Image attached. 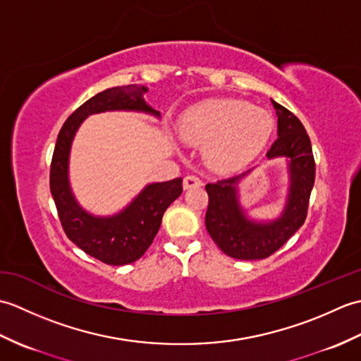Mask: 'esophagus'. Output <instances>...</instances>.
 <instances>
[{"mask_svg":"<svg viewBox=\"0 0 361 361\" xmlns=\"http://www.w3.org/2000/svg\"><path fill=\"white\" fill-rule=\"evenodd\" d=\"M200 186H202V180L195 175H188V176H185V180H183V188H185L186 190L192 189V188H200Z\"/></svg>","mask_w":361,"mask_h":361,"instance_id":"1","label":"esophagus"}]
</instances>
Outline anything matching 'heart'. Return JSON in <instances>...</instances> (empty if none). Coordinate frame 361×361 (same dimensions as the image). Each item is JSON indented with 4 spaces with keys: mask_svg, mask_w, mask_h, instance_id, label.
<instances>
[{
    "mask_svg": "<svg viewBox=\"0 0 361 361\" xmlns=\"http://www.w3.org/2000/svg\"><path fill=\"white\" fill-rule=\"evenodd\" d=\"M178 130L186 142L204 144L203 158L211 169L231 172L250 163L265 147L274 119L250 102L214 99L183 113Z\"/></svg>",
    "mask_w": 361,
    "mask_h": 361,
    "instance_id": "b5f03b06",
    "label": "heart"
}]
</instances>
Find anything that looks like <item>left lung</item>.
Returning <instances> with one entry per match:
<instances>
[{"label": "left lung", "mask_w": 361, "mask_h": 361, "mask_svg": "<svg viewBox=\"0 0 361 361\" xmlns=\"http://www.w3.org/2000/svg\"><path fill=\"white\" fill-rule=\"evenodd\" d=\"M271 104L278 116V140L268 150L267 158H283L287 164L288 188L281 216L271 220L251 219L240 203V185L255 171L234 178L208 183L209 195L204 224L212 240L226 256L242 260L265 259L278 251L307 217L309 198L315 183V159L305 128L286 106Z\"/></svg>", "instance_id": "8db88e82"}]
</instances>
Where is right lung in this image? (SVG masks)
Instances as JSON below:
<instances>
[{"label":"right lung","mask_w":361,"mask_h":361,"mask_svg":"<svg viewBox=\"0 0 361 361\" xmlns=\"http://www.w3.org/2000/svg\"><path fill=\"white\" fill-rule=\"evenodd\" d=\"M147 91L149 88L142 85L113 87L88 99L66 119L54 149L49 186L68 239L87 255L109 265L132 264L147 251L166 209L183 192V180L150 183L119 212L111 216H94L82 208L71 189V145L82 122L91 114L137 111L159 119V111L144 101Z\"/></svg>","instance_id":"right-lung-1"}]
</instances>
